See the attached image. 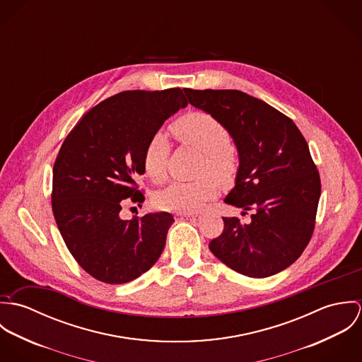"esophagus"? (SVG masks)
<instances>
[{"mask_svg":"<svg viewBox=\"0 0 362 362\" xmlns=\"http://www.w3.org/2000/svg\"><path fill=\"white\" fill-rule=\"evenodd\" d=\"M177 217L181 220H195L198 217L197 213H177Z\"/></svg>","mask_w":362,"mask_h":362,"instance_id":"1","label":"esophagus"}]
</instances>
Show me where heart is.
<instances>
[{
    "mask_svg": "<svg viewBox=\"0 0 362 362\" xmlns=\"http://www.w3.org/2000/svg\"><path fill=\"white\" fill-rule=\"evenodd\" d=\"M173 134L184 144L204 153L199 164V180L175 181L157 192L155 206L165 211H195L217 195V180L228 184L238 168L237 156L231 149L227 128L213 115L204 111H191L171 125ZM170 144L165 136L156 134L144 152L145 174L156 182H163L167 175Z\"/></svg>",
    "mask_w": 362,
    "mask_h": 362,
    "instance_id": "obj_1",
    "label": "heart"
}]
</instances>
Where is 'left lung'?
<instances>
[{"label": "left lung", "mask_w": 362, "mask_h": 362, "mask_svg": "<svg viewBox=\"0 0 362 362\" xmlns=\"http://www.w3.org/2000/svg\"><path fill=\"white\" fill-rule=\"evenodd\" d=\"M189 103L218 119L233 136L240 167L224 199L254 210L251 221L223 217L211 254L248 277L273 276L301 257L310 243L320 177L308 144L291 118L240 90L184 89Z\"/></svg>", "instance_id": "1"}]
</instances>
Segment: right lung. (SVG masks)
<instances>
[{
	"label": "right lung",
	"mask_w": 362,
	"mask_h": 362,
	"mask_svg": "<svg viewBox=\"0 0 362 362\" xmlns=\"http://www.w3.org/2000/svg\"><path fill=\"white\" fill-rule=\"evenodd\" d=\"M187 104L180 88L125 90L89 110L65 138L52 168V213L71 255L96 280L132 281L160 258L174 217L124 220L119 211L145 201L135 181L145 148Z\"/></svg>",
	"instance_id": "right-lung-1"
}]
</instances>
